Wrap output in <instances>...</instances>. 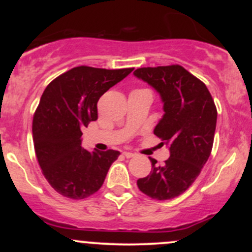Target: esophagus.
I'll return each mask as SVG.
<instances>
[{"mask_svg": "<svg viewBox=\"0 0 252 252\" xmlns=\"http://www.w3.org/2000/svg\"><path fill=\"white\" fill-rule=\"evenodd\" d=\"M123 155L126 156V158H134V156H136L135 153H130V152H124Z\"/></svg>", "mask_w": 252, "mask_h": 252, "instance_id": "34e87169", "label": "esophagus"}]
</instances>
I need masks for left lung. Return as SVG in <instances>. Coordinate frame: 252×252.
<instances>
[{
  "label": "left lung",
  "instance_id": "1",
  "mask_svg": "<svg viewBox=\"0 0 252 252\" xmlns=\"http://www.w3.org/2000/svg\"><path fill=\"white\" fill-rule=\"evenodd\" d=\"M134 74L160 94L164 114L154 134L170 153L161 166L150 158L152 172L138 179L137 186L150 198L168 200L189 189L209 160L217 124L215 100L206 85L180 65L137 68Z\"/></svg>",
  "mask_w": 252,
  "mask_h": 252
}]
</instances>
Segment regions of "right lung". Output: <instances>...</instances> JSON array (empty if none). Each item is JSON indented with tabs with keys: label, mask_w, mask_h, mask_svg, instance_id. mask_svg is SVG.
Listing matches in <instances>:
<instances>
[{
	"label": "right lung",
	"mask_w": 252,
	"mask_h": 252,
	"mask_svg": "<svg viewBox=\"0 0 252 252\" xmlns=\"http://www.w3.org/2000/svg\"><path fill=\"white\" fill-rule=\"evenodd\" d=\"M132 70L78 66L43 91L33 118L34 148L42 174L59 194L84 199L102 187L120 152L84 149L82 129L98 118L99 98Z\"/></svg>",
	"instance_id": "right-lung-1"
}]
</instances>
